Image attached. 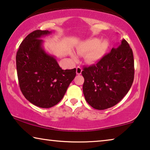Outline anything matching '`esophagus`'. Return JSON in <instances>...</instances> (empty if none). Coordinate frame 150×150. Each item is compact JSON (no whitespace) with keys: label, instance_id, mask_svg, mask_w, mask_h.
Listing matches in <instances>:
<instances>
[{"label":"esophagus","instance_id":"obj_1","mask_svg":"<svg viewBox=\"0 0 150 150\" xmlns=\"http://www.w3.org/2000/svg\"><path fill=\"white\" fill-rule=\"evenodd\" d=\"M81 72H82V69L81 67H76V74L78 75H80L81 74Z\"/></svg>","mask_w":150,"mask_h":150}]
</instances>
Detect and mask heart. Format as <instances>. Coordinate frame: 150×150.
Here are the masks:
<instances>
[{"label":"heart","mask_w":150,"mask_h":150,"mask_svg":"<svg viewBox=\"0 0 150 150\" xmlns=\"http://www.w3.org/2000/svg\"><path fill=\"white\" fill-rule=\"evenodd\" d=\"M109 48V42L107 40H100L99 38H93L82 43L77 47L79 54L85 55V61L88 63H95L103 58ZM74 59H76L75 54H71Z\"/></svg>","instance_id":"1"}]
</instances>
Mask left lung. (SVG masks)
<instances>
[{"label": "left lung", "mask_w": 150, "mask_h": 150, "mask_svg": "<svg viewBox=\"0 0 150 150\" xmlns=\"http://www.w3.org/2000/svg\"><path fill=\"white\" fill-rule=\"evenodd\" d=\"M134 74L132 50L122 40L96 64L84 67L83 91L86 101L98 110L112 107L130 90Z\"/></svg>", "instance_id": "obj_1"}]
</instances>
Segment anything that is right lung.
Segmentation results:
<instances>
[{
  "instance_id": "right-lung-1",
  "label": "right lung",
  "mask_w": 150,
  "mask_h": 150,
  "mask_svg": "<svg viewBox=\"0 0 150 150\" xmlns=\"http://www.w3.org/2000/svg\"><path fill=\"white\" fill-rule=\"evenodd\" d=\"M52 31L37 30L22 41L16 54L20 88L26 99L48 108L62 100L76 76V68L62 69L56 57L46 52L42 38Z\"/></svg>"
}]
</instances>
